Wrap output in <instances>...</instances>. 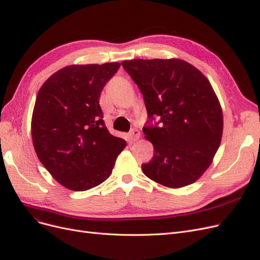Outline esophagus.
Wrapping results in <instances>:
<instances>
[{
  "instance_id": "obj_1",
  "label": "esophagus",
  "mask_w": 260,
  "mask_h": 260,
  "mask_svg": "<svg viewBox=\"0 0 260 260\" xmlns=\"http://www.w3.org/2000/svg\"><path fill=\"white\" fill-rule=\"evenodd\" d=\"M139 138H140V131L138 129H132L129 132V140L131 142H135V141H137Z\"/></svg>"
}]
</instances>
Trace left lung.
<instances>
[{
  "instance_id": "8db88e82",
  "label": "left lung",
  "mask_w": 260,
  "mask_h": 260,
  "mask_svg": "<svg viewBox=\"0 0 260 260\" xmlns=\"http://www.w3.org/2000/svg\"><path fill=\"white\" fill-rule=\"evenodd\" d=\"M121 65L142 92L147 111L143 132L154 155L142 165L144 175L172 188L194 183L210 166L222 137L221 106L210 82L178 58Z\"/></svg>"
}]
</instances>
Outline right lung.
<instances>
[{"label":"right lung","instance_id":"add662e5","mask_svg":"<svg viewBox=\"0 0 260 260\" xmlns=\"http://www.w3.org/2000/svg\"><path fill=\"white\" fill-rule=\"evenodd\" d=\"M120 62L70 65L46 80L36 99L31 136L43 166L73 191H86L112 175L127 145L103 120L100 96Z\"/></svg>","mask_w":260,"mask_h":260}]
</instances>
